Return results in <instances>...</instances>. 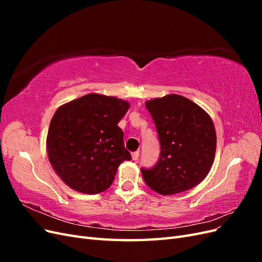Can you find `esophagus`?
<instances>
[{
	"label": "esophagus",
	"instance_id": "34e87169",
	"mask_svg": "<svg viewBox=\"0 0 262 262\" xmlns=\"http://www.w3.org/2000/svg\"><path fill=\"white\" fill-rule=\"evenodd\" d=\"M139 156H140L139 150H137V152H133L132 153V160L133 161H138L139 160Z\"/></svg>",
	"mask_w": 262,
	"mask_h": 262
}]
</instances>
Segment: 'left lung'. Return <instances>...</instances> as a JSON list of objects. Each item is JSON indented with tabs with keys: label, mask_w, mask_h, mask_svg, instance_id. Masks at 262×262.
Listing matches in <instances>:
<instances>
[{
	"label": "left lung",
	"mask_w": 262,
	"mask_h": 262,
	"mask_svg": "<svg viewBox=\"0 0 262 262\" xmlns=\"http://www.w3.org/2000/svg\"><path fill=\"white\" fill-rule=\"evenodd\" d=\"M161 144L157 163L141 168L145 184L170 195L199 185L215 156L216 134L211 117L190 99L171 94L145 102Z\"/></svg>",
	"instance_id": "obj_1"
}]
</instances>
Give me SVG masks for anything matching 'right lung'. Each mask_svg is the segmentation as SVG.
Masks as SVG:
<instances>
[{
	"label": "right lung",
	"mask_w": 262,
	"mask_h": 262,
	"mask_svg": "<svg viewBox=\"0 0 262 262\" xmlns=\"http://www.w3.org/2000/svg\"><path fill=\"white\" fill-rule=\"evenodd\" d=\"M129 106L116 97L87 94L55 112L47 152L53 169L69 187L96 194L112 186L118 166L131 160L118 126Z\"/></svg>",
	"instance_id": "obj_1"
}]
</instances>
